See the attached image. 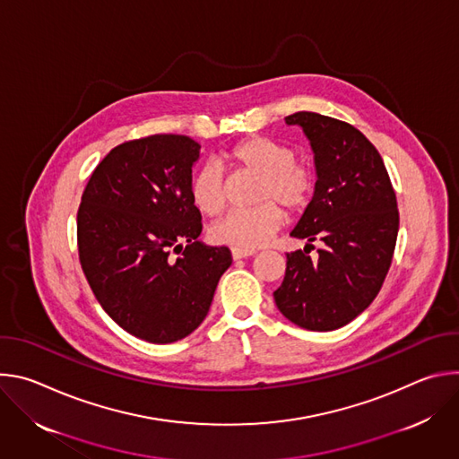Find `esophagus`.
I'll return each instance as SVG.
<instances>
[{
    "label": "esophagus",
    "instance_id": "34e87169",
    "mask_svg": "<svg viewBox=\"0 0 459 459\" xmlns=\"http://www.w3.org/2000/svg\"><path fill=\"white\" fill-rule=\"evenodd\" d=\"M232 259L238 261V259H243V257H250L255 254V250H243V248H232Z\"/></svg>",
    "mask_w": 459,
    "mask_h": 459
}]
</instances>
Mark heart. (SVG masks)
<instances>
[{
  "label": "heart",
  "mask_w": 459,
  "mask_h": 459,
  "mask_svg": "<svg viewBox=\"0 0 459 459\" xmlns=\"http://www.w3.org/2000/svg\"><path fill=\"white\" fill-rule=\"evenodd\" d=\"M225 163L239 174L257 178L254 202L248 211H238L211 227L209 236L218 245L254 250L267 245L283 225V211L301 212L312 195L310 167L294 160L290 147L264 136H250L236 143ZM190 198L205 216H218L227 205V178L220 165L207 163L192 176Z\"/></svg>",
  "instance_id": "obj_1"
}]
</instances>
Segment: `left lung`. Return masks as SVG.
<instances>
[{
  "label": "left lung",
  "instance_id": "left-lung-1",
  "mask_svg": "<svg viewBox=\"0 0 459 459\" xmlns=\"http://www.w3.org/2000/svg\"><path fill=\"white\" fill-rule=\"evenodd\" d=\"M287 125L303 130L314 154L316 185L290 236L305 249L324 241L317 260L287 254V271L274 292L280 312L307 331H336L377 296L394 254L400 214L396 194L376 147L352 125L296 112Z\"/></svg>",
  "mask_w": 459,
  "mask_h": 459
}]
</instances>
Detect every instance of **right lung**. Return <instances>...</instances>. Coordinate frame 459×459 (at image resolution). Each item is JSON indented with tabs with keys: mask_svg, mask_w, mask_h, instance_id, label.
I'll use <instances>...</instances> for the list:
<instances>
[{
	"mask_svg": "<svg viewBox=\"0 0 459 459\" xmlns=\"http://www.w3.org/2000/svg\"><path fill=\"white\" fill-rule=\"evenodd\" d=\"M200 151L178 134L121 143L82 195L78 250L87 281L121 329L149 343L198 329L232 264L227 247L198 239L202 214L190 181Z\"/></svg>",
	"mask_w": 459,
	"mask_h": 459,
	"instance_id": "right-lung-1",
	"label": "right lung"
}]
</instances>
